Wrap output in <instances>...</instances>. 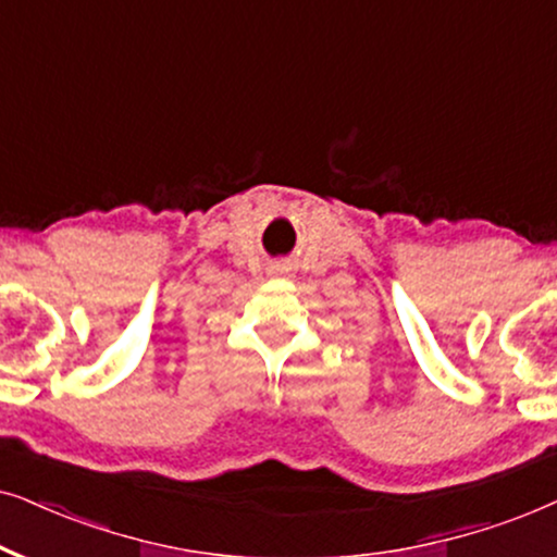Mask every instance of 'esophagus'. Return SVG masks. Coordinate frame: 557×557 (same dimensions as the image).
I'll use <instances>...</instances> for the list:
<instances>
[{
	"instance_id": "obj_1",
	"label": "esophagus",
	"mask_w": 557,
	"mask_h": 557,
	"mask_svg": "<svg viewBox=\"0 0 557 557\" xmlns=\"http://www.w3.org/2000/svg\"><path fill=\"white\" fill-rule=\"evenodd\" d=\"M280 272H283V270H280Z\"/></svg>"
}]
</instances>
